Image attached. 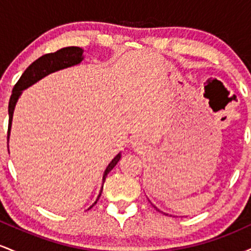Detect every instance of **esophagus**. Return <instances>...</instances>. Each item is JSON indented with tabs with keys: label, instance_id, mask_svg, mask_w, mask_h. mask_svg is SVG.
<instances>
[{
	"label": "esophagus",
	"instance_id": "1",
	"mask_svg": "<svg viewBox=\"0 0 251 251\" xmlns=\"http://www.w3.org/2000/svg\"><path fill=\"white\" fill-rule=\"evenodd\" d=\"M132 144H134V146H137V145H138V144H135V143H132Z\"/></svg>",
	"mask_w": 251,
	"mask_h": 251
}]
</instances>
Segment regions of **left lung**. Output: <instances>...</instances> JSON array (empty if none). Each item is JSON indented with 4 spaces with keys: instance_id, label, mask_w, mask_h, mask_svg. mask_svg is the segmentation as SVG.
I'll return each mask as SVG.
<instances>
[{
    "instance_id": "1",
    "label": "left lung",
    "mask_w": 251,
    "mask_h": 251,
    "mask_svg": "<svg viewBox=\"0 0 251 251\" xmlns=\"http://www.w3.org/2000/svg\"><path fill=\"white\" fill-rule=\"evenodd\" d=\"M155 209H157V208H155Z\"/></svg>"
}]
</instances>
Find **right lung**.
<instances>
[{"mask_svg": "<svg viewBox=\"0 0 251 251\" xmlns=\"http://www.w3.org/2000/svg\"><path fill=\"white\" fill-rule=\"evenodd\" d=\"M85 59V55H83V50L80 47H66V48H61L55 53H50V54H45L41 57L35 60L29 67L27 68L24 72L21 77L19 79V81L16 82V85L14 86L13 88V93H11L10 100H9V106H8V112H9V124H8V142H9V135H10V127H11V122H13V113H14V108H15V105L19 100L20 96H21L22 91L25 88H28L29 86L34 85V83L41 80L42 77L47 76L48 74L54 73V72L63 70V68L67 67H72V66L79 65L82 60ZM120 157L122 154L118 153L116 157L112 159V162L108 164V166L106 168L105 172H103V177H102V183H105L106 177L109 174L112 169L117 165L118 162H119ZM103 188V186H102ZM102 188L100 190V194L98 196L97 201H94V204H97L98 200L101 196L102 192ZM91 206V208H92ZM89 208V209H91Z\"/></svg>", "mask_w": 251, "mask_h": 251, "instance_id": "right-lung-1", "label": "right lung"}]
</instances>
